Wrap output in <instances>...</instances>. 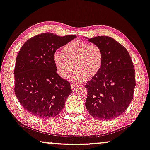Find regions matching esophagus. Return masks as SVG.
<instances>
[{"label":"esophagus","instance_id":"1","mask_svg":"<svg viewBox=\"0 0 150 150\" xmlns=\"http://www.w3.org/2000/svg\"><path fill=\"white\" fill-rule=\"evenodd\" d=\"M78 87V85L76 84H74V83H72V84H71V88H72L73 91H75L77 89Z\"/></svg>","mask_w":150,"mask_h":150}]
</instances>
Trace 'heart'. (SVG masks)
I'll list each match as a JSON object with an SVG mask.
<instances>
[{
    "mask_svg": "<svg viewBox=\"0 0 150 150\" xmlns=\"http://www.w3.org/2000/svg\"><path fill=\"white\" fill-rule=\"evenodd\" d=\"M53 62L56 71L62 78H66L72 70V80L81 82L97 74L104 62V52L96 44L82 41H73L64 45L62 53L55 52Z\"/></svg>",
    "mask_w": 150,
    "mask_h": 150,
    "instance_id": "1",
    "label": "heart"
}]
</instances>
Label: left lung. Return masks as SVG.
Segmentation results:
<instances>
[{
	"instance_id": "8db88e82",
	"label": "left lung",
	"mask_w": 150,
	"mask_h": 150,
	"mask_svg": "<svg viewBox=\"0 0 150 150\" xmlns=\"http://www.w3.org/2000/svg\"><path fill=\"white\" fill-rule=\"evenodd\" d=\"M104 52L99 72L86 83V106L89 114L100 120L114 119L123 113L133 98L135 70L125 47L108 36L89 39Z\"/></svg>"
}]
</instances>
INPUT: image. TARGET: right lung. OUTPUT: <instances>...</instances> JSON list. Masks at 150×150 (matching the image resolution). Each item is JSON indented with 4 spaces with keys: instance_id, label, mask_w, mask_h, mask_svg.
Returning <instances> with one entry per match:
<instances>
[{
    "instance_id": "right-lung-1",
    "label": "right lung",
    "mask_w": 150,
    "mask_h": 150,
    "mask_svg": "<svg viewBox=\"0 0 150 150\" xmlns=\"http://www.w3.org/2000/svg\"><path fill=\"white\" fill-rule=\"evenodd\" d=\"M74 38L43 33L29 39L20 49L14 72L15 93L29 113L50 119L63 109L72 91L70 82L57 73L53 54Z\"/></svg>"
}]
</instances>
